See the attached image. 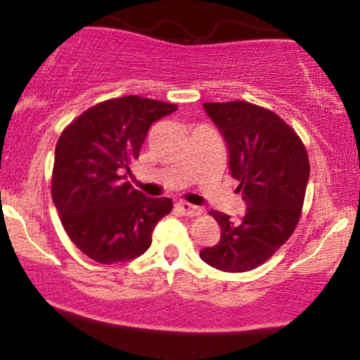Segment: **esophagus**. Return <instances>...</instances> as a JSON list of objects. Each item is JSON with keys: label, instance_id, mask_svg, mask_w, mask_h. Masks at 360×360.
Wrapping results in <instances>:
<instances>
[{"label": "esophagus", "instance_id": "34e87169", "mask_svg": "<svg viewBox=\"0 0 360 360\" xmlns=\"http://www.w3.org/2000/svg\"><path fill=\"white\" fill-rule=\"evenodd\" d=\"M175 208L185 216H198L201 213L200 206H195V205H190V203H176Z\"/></svg>", "mask_w": 360, "mask_h": 360}]
</instances>
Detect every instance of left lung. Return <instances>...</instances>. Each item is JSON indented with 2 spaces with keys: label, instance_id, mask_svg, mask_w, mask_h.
I'll use <instances>...</instances> for the list:
<instances>
[{
  "label": "left lung",
  "instance_id": "left-lung-1",
  "mask_svg": "<svg viewBox=\"0 0 360 360\" xmlns=\"http://www.w3.org/2000/svg\"><path fill=\"white\" fill-rule=\"evenodd\" d=\"M229 150L231 175L245 201L243 219L211 210L221 239L200 257L223 272H249L269 257L297 228L309 179L303 142L275 112L248 101L205 103Z\"/></svg>",
  "mask_w": 360,
  "mask_h": 360
}]
</instances>
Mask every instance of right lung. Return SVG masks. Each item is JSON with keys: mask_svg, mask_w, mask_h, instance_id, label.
<instances>
[{"mask_svg": "<svg viewBox=\"0 0 360 360\" xmlns=\"http://www.w3.org/2000/svg\"><path fill=\"white\" fill-rule=\"evenodd\" d=\"M174 111L175 105L149 98H115L86 110L58 137L53 205L72 243L96 262L139 257L174 208L170 198H150L126 180L152 122Z\"/></svg>", "mask_w": 360, "mask_h": 360, "instance_id": "1", "label": "right lung"}]
</instances>
